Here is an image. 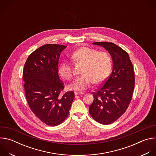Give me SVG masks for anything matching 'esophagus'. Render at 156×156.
<instances>
[{"label":"esophagus","instance_id":"1","mask_svg":"<svg viewBox=\"0 0 156 156\" xmlns=\"http://www.w3.org/2000/svg\"><path fill=\"white\" fill-rule=\"evenodd\" d=\"M83 94V93H80V92H75V95L77 96V95H82Z\"/></svg>","mask_w":156,"mask_h":156}]
</instances>
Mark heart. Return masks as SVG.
<instances>
[{"label":"heart","mask_w":156,"mask_h":156,"mask_svg":"<svg viewBox=\"0 0 156 156\" xmlns=\"http://www.w3.org/2000/svg\"><path fill=\"white\" fill-rule=\"evenodd\" d=\"M72 60L75 62H81L82 75L76 78L70 86L72 90L83 92L90 88L94 83L101 84L108 77L112 70V62L110 55L106 52L99 51L82 46L71 54ZM58 72L65 80H70L73 76V68L71 62L63 61L58 67Z\"/></svg>","instance_id":"b5f03b06"}]
</instances>
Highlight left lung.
<instances>
[{"instance_id": "8db88e82", "label": "left lung", "mask_w": 156, "mask_h": 156, "mask_svg": "<svg viewBox=\"0 0 156 156\" xmlns=\"http://www.w3.org/2000/svg\"><path fill=\"white\" fill-rule=\"evenodd\" d=\"M104 48L113 60L110 75L96 92L89 107L91 116L103 125L112 123L126 110L135 87V73L128 53L112 42H96Z\"/></svg>"}]
</instances>
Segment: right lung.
Segmentation results:
<instances>
[{
    "label": "right lung",
    "instance_id": "add662e5",
    "mask_svg": "<svg viewBox=\"0 0 156 156\" xmlns=\"http://www.w3.org/2000/svg\"><path fill=\"white\" fill-rule=\"evenodd\" d=\"M66 46L44 45L27 58L23 71L28 105L34 115L49 126L62 123L69 114L74 92L60 96L64 84L58 76V60Z\"/></svg>",
    "mask_w": 156,
    "mask_h": 156
}]
</instances>
